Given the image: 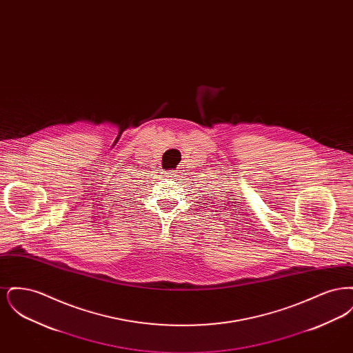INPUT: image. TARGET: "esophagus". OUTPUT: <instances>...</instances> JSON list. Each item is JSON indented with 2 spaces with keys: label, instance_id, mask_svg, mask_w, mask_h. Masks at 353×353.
Wrapping results in <instances>:
<instances>
[{
  "label": "esophagus",
  "instance_id": "34e87169",
  "mask_svg": "<svg viewBox=\"0 0 353 353\" xmlns=\"http://www.w3.org/2000/svg\"><path fill=\"white\" fill-rule=\"evenodd\" d=\"M164 176H165L167 179H174V177H177V172L168 170V172H165V173H164Z\"/></svg>",
  "mask_w": 353,
  "mask_h": 353
}]
</instances>
